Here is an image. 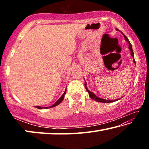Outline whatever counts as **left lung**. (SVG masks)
<instances>
[{
  "mask_svg": "<svg viewBox=\"0 0 149 149\" xmlns=\"http://www.w3.org/2000/svg\"><path fill=\"white\" fill-rule=\"evenodd\" d=\"M117 31H118V29H116ZM122 33L123 35V36H124V38H125V40L126 41H127L128 43H129V49L131 51V55H132V56L133 58V62L135 63V59H134V54H133V49H132V44L130 43V42L129 41V39H127V37L125 36V35L122 32H121ZM85 89H86L87 91L88 92V93H89V97H91V99H92L93 100H95V101L97 102H103V103H110V102H114V101H116V100H120L122 99V98H120V99H115V100H107V99H101V98H99L98 97L97 95H96L95 94H94L93 92L90 91L87 89V83L86 81H85Z\"/></svg>",
  "mask_w": 149,
  "mask_h": 149,
  "instance_id": "obj_1",
  "label": "left lung"
}]
</instances>
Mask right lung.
<instances>
[{"label":"right lung","mask_w":149,"mask_h":149,"mask_svg":"<svg viewBox=\"0 0 149 149\" xmlns=\"http://www.w3.org/2000/svg\"><path fill=\"white\" fill-rule=\"evenodd\" d=\"M65 93H66V89H65L64 93H63V95L61 96V97H60V99L57 100V101L54 103V104H52V106H50V107H39V106H36V108H39V109H46V108H52V107H56V106L58 105L59 104H60L61 103V102L63 100H64V95Z\"/></svg>","instance_id":"right-lung-1"}]
</instances>
